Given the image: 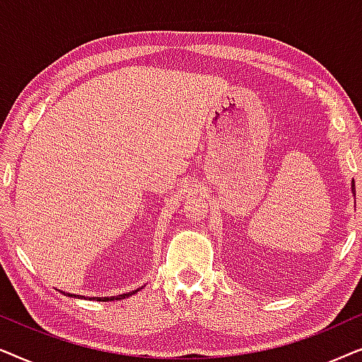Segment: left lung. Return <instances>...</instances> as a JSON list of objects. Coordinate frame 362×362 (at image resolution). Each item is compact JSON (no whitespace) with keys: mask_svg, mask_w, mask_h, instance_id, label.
I'll return each mask as SVG.
<instances>
[{"mask_svg":"<svg viewBox=\"0 0 362 362\" xmlns=\"http://www.w3.org/2000/svg\"><path fill=\"white\" fill-rule=\"evenodd\" d=\"M353 194L356 195V187H354V180H353Z\"/></svg>","mask_w":362,"mask_h":362,"instance_id":"left-lung-1","label":"left lung"}]
</instances>
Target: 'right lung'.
I'll use <instances>...</instances> for the list:
<instances>
[{
	"label": "right lung",
	"mask_w": 362,
	"mask_h": 362,
	"mask_svg": "<svg viewBox=\"0 0 362 362\" xmlns=\"http://www.w3.org/2000/svg\"><path fill=\"white\" fill-rule=\"evenodd\" d=\"M139 290H142V288H137V290L136 291H131V293H124V295H119V296H110V298H89V300L90 301H94V300H98V301H114V300H124V298H129V296H132L134 295V293H137ZM67 295H69V296H74V298H83V296H79V295H72V293H67ZM84 300H86V298H84Z\"/></svg>",
	"instance_id": "add662e5"
}]
</instances>
